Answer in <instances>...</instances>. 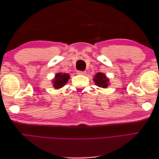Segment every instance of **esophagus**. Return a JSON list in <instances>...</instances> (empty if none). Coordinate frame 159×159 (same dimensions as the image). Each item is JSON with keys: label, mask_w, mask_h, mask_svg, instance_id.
<instances>
[{"label": "esophagus", "mask_w": 159, "mask_h": 159, "mask_svg": "<svg viewBox=\"0 0 159 159\" xmlns=\"http://www.w3.org/2000/svg\"><path fill=\"white\" fill-rule=\"evenodd\" d=\"M77 74H80V75H85V74H86V72L83 71H77Z\"/></svg>", "instance_id": "1"}]
</instances>
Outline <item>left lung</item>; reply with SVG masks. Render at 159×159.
Returning <instances> with one entry per match:
<instances>
[{
	"label": "left lung",
	"instance_id": "8db88e82",
	"mask_svg": "<svg viewBox=\"0 0 159 159\" xmlns=\"http://www.w3.org/2000/svg\"><path fill=\"white\" fill-rule=\"evenodd\" d=\"M93 81L95 85L102 88H106L109 85V79L107 76L102 73H98L93 78Z\"/></svg>",
	"mask_w": 159,
	"mask_h": 159
}]
</instances>
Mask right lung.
<instances>
[{
  "mask_svg": "<svg viewBox=\"0 0 159 159\" xmlns=\"http://www.w3.org/2000/svg\"><path fill=\"white\" fill-rule=\"evenodd\" d=\"M70 79V75L68 74H63V73H57L55 75V78L53 80L52 82L53 86L55 89H59L63 87V86L66 84Z\"/></svg>",
  "mask_w": 159,
  "mask_h": 159,
  "instance_id": "add662e5",
  "label": "right lung"
}]
</instances>
